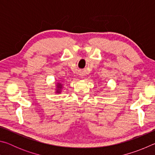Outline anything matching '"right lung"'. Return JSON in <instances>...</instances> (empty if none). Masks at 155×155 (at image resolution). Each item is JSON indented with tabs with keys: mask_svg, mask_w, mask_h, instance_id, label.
I'll use <instances>...</instances> for the list:
<instances>
[{
	"mask_svg": "<svg viewBox=\"0 0 155 155\" xmlns=\"http://www.w3.org/2000/svg\"><path fill=\"white\" fill-rule=\"evenodd\" d=\"M55 87L56 88L54 89L55 90V91H54V92H55L56 94H61L62 92V89L63 87H64V84L61 83H55Z\"/></svg>",
	"mask_w": 155,
	"mask_h": 155,
	"instance_id": "right-lung-1",
	"label": "right lung"
}]
</instances>
